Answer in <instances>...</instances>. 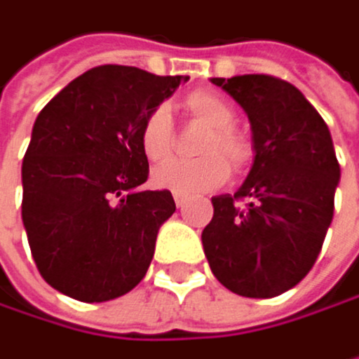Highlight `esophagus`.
Masks as SVG:
<instances>
[{"label": "esophagus", "instance_id": "obj_1", "mask_svg": "<svg viewBox=\"0 0 359 359\" xmlns=\"http://www.w3.org/2000/svg\"><path fill=\"white\" fill-rule=\"evenodd\" d=\"M173 198H175V205H177L180 209H182V207H184V205L188 203V196H186V194H175Z\"/></svg>", "mask_w": 359, "mask_h": 359}]
</instances>
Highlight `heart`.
Masks as SVG:
<instances>
[{
    "label": "heart",
    "mask_w": 359,
    "mask_h": 359,
    "mask_svg": "<svg viewBox=\"0 0 359 359\" xmlns=\"http://www.w3.org/2000/svg\"><path fill=\"white\" fill-rule=\"evenodd\" d=\"M182 106L190 121L207 127V133L198 144V154L203 158L171 161L156 167L152 182L158 188L171 190L175 194L207 192L228 180L230 167L234 173H243L251 167L255 156L253 142L234 127L236 110L224 95L217 91H192L184 97ZM137 140L144 156L150 163H163L171 156L175 135L169 112L163 106L152 108L144 116Z\"/></svg>",
    "instance_id": "b5f03b06"
}]
</instances>
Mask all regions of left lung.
<instances>
[{
    "label": "left lung",
    "instance_id": "8db88e82",
    "mask_svg": "<svg viewBox=\"0 0 359 359\" xmlns=\"http://www.w3.org/2000/svg\"><path fill=\"white\" fill-rule=\"evenodd\" d=\"M247 112L255 163L232 194L213 196L203 247L232 292L269 299L313 268L334 213L341 167L328 125L305 95L271 75L213 77Z\"/></svg>",
    "mask_w": 359,
    "mask_h": 359
}]
</instances>
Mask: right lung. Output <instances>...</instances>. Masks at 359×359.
Returning a JSON list of instances; mask_svg holds the SVG:
<instances>
[{
  "label": "right lung",
  "mask_w": 359,
  "mask_h": 359,
  "mask_svg": "<svg viewBox=\"0 0 359 359\" xmlns=\"http://www.w3.org/2000/svg\"><path fill=\"white\" fill-rule=\"evenodd\" d=\"M188 77L95 67L39 112L22 161V224L43 280L83 303L129 292L146 276L169 190H144V116Z\"/></svg>",
  "instance_id": "obj_1"
}]
</instances>
